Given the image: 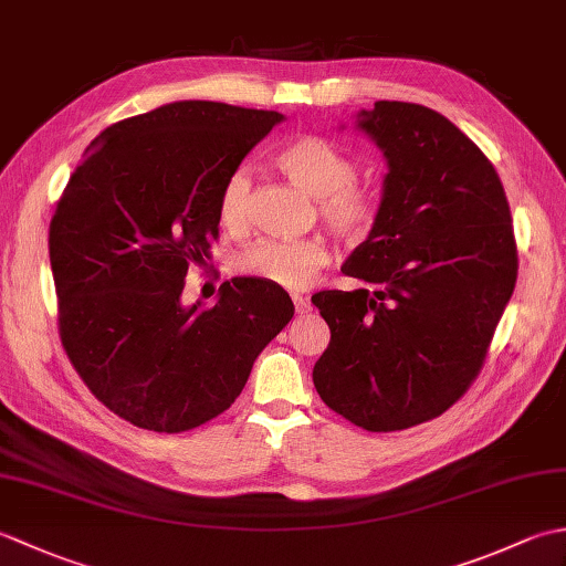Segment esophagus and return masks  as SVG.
<instances>
[{
	"instance_id": "esophagus-1",
	"label": "esophagus",
	"mask_w": 566,
	"mask_h": 566,
	"mask_svg": "<svg viewBox=\"0 0 566 566\" xmlns=\"http://www.w3.org/2000/svg\"><path fill=\"white\" fill-rule=\"evenodd\" d=\"M292 302H294L296 314H306V311H311V302L302 294H292Z\"/></svg>"
}]
</instances>
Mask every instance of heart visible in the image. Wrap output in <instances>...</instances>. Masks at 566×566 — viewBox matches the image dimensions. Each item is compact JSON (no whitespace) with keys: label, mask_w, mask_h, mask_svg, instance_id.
<instances>
[{"label":"heart","mask_w":566,"mask_h":566,"mask_svg":"<svg viewBox=\"0 0 566 566\" xmlns=\"http://www.w3.org/2000/svg\"><path fill=\"white\" fill-rule=\"evenodd\" d=\"M274 165L308 195L316 197L318 216L345 243L363 240L375 226L379 199L357 182L359 165L338 143L321 134H304L274 153ZM252 182L245 167L226 177L219 195V223L226 231H243L250 221ZM331 250L318 235L296 240L264 238L240 250L235 270L282 290H304L326 268Z\"/></svg>","instance_id":"b5f03b06"}]
</instances>
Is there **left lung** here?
<instances>
[{"instance_id":"left-lung-1","label":"left lung","mask_w":566,"mask_h":566,"mask_svg":"<svg viewBox=\"0 0 566 566\" xmlns=\"http://www.w3.org/2000/svg\"><path fill=\"white\" fill-rule=\"evenodd\" d=\"M357 126L389 163L371 233L343 264L371 290L311 296L331 328L314 384L345 420L391 432L438 418L472 387L518 248L496 167L442 114L375 102Z\"/></svg>"}]
</instances>
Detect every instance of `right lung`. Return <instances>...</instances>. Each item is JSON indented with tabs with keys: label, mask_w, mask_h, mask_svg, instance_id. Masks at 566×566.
<instances>
[{
	"label": "right lung",
	"mask_w": 566,
	"mask_h": 566,
	"mask_svg": "<svg viewBox=\"0 0 566 566\" xmlns=\"http://www.w3.org/2000/svg\"><path fill=\"white\" fill-rule=\"evenodd\" d=\"M282 114L175 102L112 124L84 153L48 231L57 333L87 389L136 428L185 432L238 399L294 316L282 286L235 276L209 308L179 296L219 238L226 177Z\"/></svg>",
	"instance_id": "right-lung-1"
}]
</instances>
